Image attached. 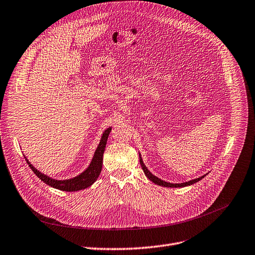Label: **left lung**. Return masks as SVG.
<instances>
[{
	"label": "left lung",
	"instance_id": "obj_1",
	"mask_svg": "<svg viewBox=\"0 0 255 255\" xmlns=\"http://www.w3.org/2000/svg\"><path fill=\"white\" fill-rule=\"evenodd\" d=\"M139 158H140V165H141V167H142V169H143V171H144V174H145V176L150 180V181H152L155 183V184H157V185H160V186H164V187H185V186H188V185H191V184H195V183H197L198 181H200V180H202L203 178H204L206 175H204V176H202V177H200V178H197V179H193V180H190V181H188V182H184V183H169V182H165V181H163V180H161V179H159V178H157L156 176H154L151 174V172L147 169V167L144 165V163H143V161H142V158H141V156H140V154H139Z\"/></svg>",
	"mask_w": 255,
	"mask_h": 255
}]
</instances>
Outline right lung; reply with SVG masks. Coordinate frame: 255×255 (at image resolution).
<instances>
[{"mask_svg":"<svg viewBox=\"0 0 255 255\" xmlns=\"http://www.w3.org/2000/svg\"><path fill=\"white\" fill-rule=\"evenodd\" d=\"M111 128H107L103 136H101L99 144L94 152V156L92 161H91L90 165L88 166V168L81 172L80 175L71 178V179H67V180H55L50 178L46 175H44L43 172H40L39 170H37L31 163L28 161V159L25 157L29 167L32 169V171L35 174V176H37L40 180H42L44 183H46L47 185L63 190V191H78L81 189L88 188L89 186H91L93 183L97 180V178L99 177L100 172H101V168H103V157H104V151L106 148V144L108 141V137L111 131Z\"/></svg>","mask_w":255,"mask_h":255,"instance_id":"1","label":"right lung"}]
</instances>
